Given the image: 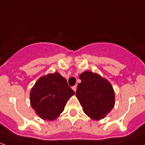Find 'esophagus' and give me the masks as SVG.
Masks as SVG:
<instances>
[{
  "label": "esophagus",
  "mask_w": 145,
  "mask_h": 145,
  "mask_svg": "<svg viewBox=\"0 0 145 145\" xmlns=\"http://www.w3.org/2000/svg\"><path fill=\"white\" fill-rule=\"evenodd\" d=\"M72 89H73V90H74V92H76V86H73Z\"/></svg>",
  "instance_id": "obj_1"
}]
</instances>
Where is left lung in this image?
Wrapping results in <instances>:
<instances>
[{
  "label": "left lung",
  "mask_w": 145,
  "mask_h": 145,
  "mask_svg": "<svg viewBox=\"0 0 145 145\" xmlns=\"http://www.w3.org/2000/svg\"><path fill=\"white\" fill-rule=\"evenodd\" d=\"M76 95L86 115L94 120L103 118L114 106L113 88L99 74L84 71L79 76Z\"/></svg>",
  "instance_id": "8db88e82"
}]
</instances>
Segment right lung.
<instances>
[{
	"instance_id": "obj_1",
	"label": "right lung",
	"mask_w": 145,
	"mask_h": 145,
	"mask_svg": "<svg viewBox=\"0 0 145 145\" xmlns=\"http://www.w3.org/2000/svg\"><path fill=\"white\" fill-rule=\"evenodd\" d=\"M74 91L59 73L40 77L30 93V102L36 113L44 120L52 121L64 111Z\"/></svg>"
}]
</instances>
